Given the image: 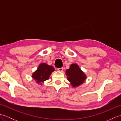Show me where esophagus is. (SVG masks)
Masks as SVG:
<instances>
[{
  "label": "esophagus",
  "mask_w": 121,
  "mask_h": 121,
  "mask_svg": "<svg viewBox=\"0 0 121 121\" xmlns=\"http://www.w3.org/2000/svg\"><path fill=\"white\" fill-rule=\"evenodd\" d=\"M63 70V68H58V71H60V72H62Z\"/></svg>",
  "instance_id": "34e87169"
}]
</instances>
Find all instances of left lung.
Segmentation results:
<instances>
[{"instance_id": "1", "label": "left lung", "mask_w": 121, "mask_h": 121, "mask_svg": "<svg viewBox=\"0 0 121 121\" xmlns=\"http://www.w3.org/2000/svg\"><path fill=\"white\" fill-rule=\"evenodd\" d=\"M65 74L68 80L73 87L80 86L86 80L87 78L86 74L76 63L71 65L70 68L66 70Z\"/></svg>"}]
</instances>
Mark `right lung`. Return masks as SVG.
Masks as SVG:
<instances>
[{"instance_id": "1", "label": "right lung", "mask_w": 121, "mask_h": 121, "mask_svg": "<svg viewBox=\"0 0 121 121\" xmlns=\"http://www.w3.org/2000/svg\"><path fill=\"white\" fill-rule=\"evenodd\" d=\"M55 71L52 66L49 65L47 63H40L38 66L37 70L33 73L32 77L38 84L48 80L52 72Z\"/></svg>"}]
</instances>
